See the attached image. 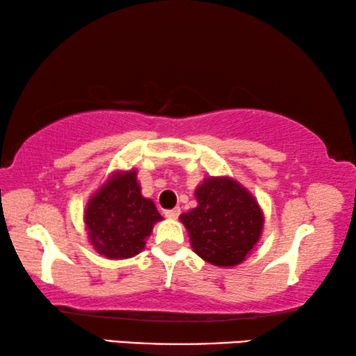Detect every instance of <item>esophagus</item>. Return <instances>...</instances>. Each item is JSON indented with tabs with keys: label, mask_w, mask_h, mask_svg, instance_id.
Here are the masks:
<instances>
[{
	"label": "esophagus",
	"mask_w": 356,
	"mask_h": 356,
	"mask_svg": "<svg viewBox=\"0 0 356 356\" xmlns=\"http://www.w3.org/2000/svg\"><path fill=\"white\" fill-rule=\"evenodd\" d=\"M179 212H181V211H179L178 207H177V209H170V211H165V217L172 218V220H173V218H178Z\"/></svg>",
	"instance_id": "obj_1"
}]
</instances>
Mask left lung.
I'll use <instances>...</instances> for the list:
<instances>
[{"mask_svg":"<svg viewBox=\"0 0 356 356\" xmlns=\"http://www.w3.org/2000/svg\"><path fill=\"white\" fill-rule=\"evenodd\" d=\"M194 196L197 207L179 216L193 251L217 267L241 264L264 228L259 202L232 177L204 178Z\"/></svg>","mask_w":356,"mask_h":356,"instance_id":"8db88e82","label":"left lung"}]
</instances>
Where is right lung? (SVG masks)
I'll use <instances>...</instances> for the list:
<instances>
[{"label": "right lung", "mask_w": 356, "mask_h": 356, "mask_svg": "<svg viewBox=\"0 0 356 356\" xmlns=\"http://www.w3.org/2000/svg\"><path fill=\"white\" fill-rule=\"evenodd\" d=\"M160 220L163 217L152 199L140 193L134 168L111 172L84 209L89 243L100 256L113 261L139 254Z\"/></svg>", "instance_id": "obj_1"}]
</instances>
